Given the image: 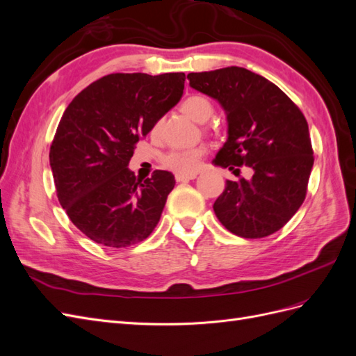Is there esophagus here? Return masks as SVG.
<instances>
[{"label":"esophagus","mask_w":356,"mask_h":356,"mask_svg":"<svg viewBox=\"0 0 356 356\" xmlns=\"http://www.w3.org/2000/svg\"><path fill=\"white\" fill-rule=\"evenodd\" d=\"M197 175L196 174H190V175H182V174H177L175 175V179L178 182H182V181H190V179H195Z\"/></svg>","instance_id":"obj_1"}]
</instances>
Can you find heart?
I'll use <instances>...</instances> for the list:
<instances>
[{"label": "heart", "mask_w": 356, "mask_h": 356, "mask_svg": "<svg viewBox=\"0 0 356 356\" xmlns=\"http://www.w3.org/2000/svg\"><path fill=\"white\" fill-rule=\"evenodd\" d=\"M181 110L195 122L204 123L207 120H209V117L212 115L213 105L208 98H204L202 95H191L182 101ZM159 127H160L159 124L154 126L153 129L154 135L159 134ZM203 154H204V148L202 147L187 148V149H172V152L163 156L161 161H163L165 168L177 172V174L190 175V174H195L197 170Z\"/></svg>", "instance_id": "b5f03b06"}]
</instances>
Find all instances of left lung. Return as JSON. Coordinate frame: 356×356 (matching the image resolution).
<instances>
[{
	"label": "left lung",
	"instance_id": "8db88e82",
	"mask_svg": "<svg viewBox=\"0 0 356 356\" xmlns=\"http://www.w3.org/2000/svg\"><path fill=\"white\" fill-rule=\"evenodd\" d=\"M190 86L211 96L227 115V141L215 166L252 169L251 179L225 182L213 212L225 229L260 239L282 229L305 202L314 149L303 113L288 96L250 70L190 72Z\"/></svg>",
	"mask_w": 356,
	"mask_h": 356
}]
</instances>
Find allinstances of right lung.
<instances>
[{
  "mask_svg": "<svg viewBox=\"0 0 356 356\" xmlns=\"http://www.w3.org/2000/svg\"><path fill=\"white\" fill-rule=\"evenodd\" d=\"M184 72L110 74L81 90L63 113L50 147L62 208L96 243L127 248L147 239L175 178L154 170L136 179L127 168L135 144L184 90Z\"/></svg>",
  "mask_w": 356,
  "mask_h": 356,
  "instance_id": "right-lung-1",
  "label": "right lung"
}]
</instances>
